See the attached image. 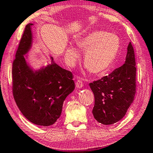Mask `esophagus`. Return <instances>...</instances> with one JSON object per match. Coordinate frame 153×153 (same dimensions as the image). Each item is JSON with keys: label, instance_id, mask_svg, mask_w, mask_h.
Instances as JSON below:
<instances>
[{"label": "esophagus", "instance_id": "esophagus-1", "mask_svg": "<svg viewBox=\"0 0 153 153\" xmlns=\"http://www.w3.org/2000/svg\"><path fill=\"white\" fill-rule=\"evenodd\" d=\"M76 88H79V89H81L82 87H83V82L81 81V80H77L76 82Z\"/></svg>", "mask_w": 153, "mask_h": 153}]
</instances>
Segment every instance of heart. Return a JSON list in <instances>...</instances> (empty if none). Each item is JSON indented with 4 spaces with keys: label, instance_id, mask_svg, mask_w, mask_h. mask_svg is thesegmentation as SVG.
Wrapping results in <instances>:
<instances>
[{
    "label": "heart",
    "instance_id": "obj_1",
    "mask_svg": "<svg viewBox=\"0 0 153 153\" xmlns=\"http://www.w3.org/2000/svg\"><path fill=\"white\" fill-rule=\"evenodd\" d=\"M80 49L85 51L84 62L93 73L101 74L110 68L119 52L118 36L104 31H94L77 42ZM79 52L73 45L66 50L65 58L70 66H74L79 58Z\"/></svg>",
    "mask_w": 153,
    "mask_h": 153
}]
</instances>
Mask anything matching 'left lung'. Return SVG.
I'll use <instances>...</instances> for the list:
<instances>
[{
	"label": "left lung",
	"instance_id": "8db88e82",
	"mask_svg": "<svg viewBox=\"0 0 153 153\" xmlns=\"http://www.w3.org/2000/svg\"><path fill=\"white\" fill-rule=\"evenodd\" d=\"M135 66L134 50L130 42L125 63L108 76L89 83L95 96L92 112L98 122L110 125L124 117L136 93Z\"/></svg>",
	"mask_w": 153,
	"mask_h": 153
}]
</instances>
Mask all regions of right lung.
I'll return each instance as SVG.
<instances>
[{
	"instance_id": "right-lung-1",
	"label": "right lung",
	"mask_w": 153,
	"mask_h": 153,
	"mask_svg": "<svg viewBox=\"0 0 153 153\" xmlns=\"http://www.w3.org/2000/svg\"><path fill=\"white\" fill-rule=\"evenodd\" d=\"M29 23L20 40L12 67L13 94L21 113L34 124L48 126L60 117L64 101L74 89L73 76L56 64L33 72L24 55L31 46L32 34Z\"/></svg>"
}]
</instances>
